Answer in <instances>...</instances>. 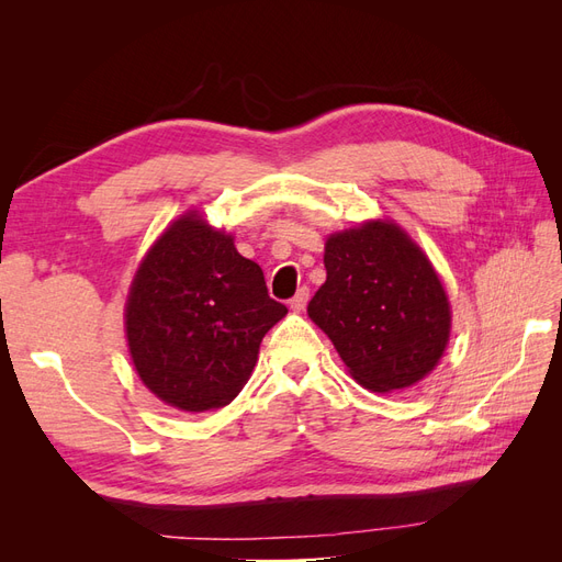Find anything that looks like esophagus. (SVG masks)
Returning <instances> with one entry per match:
<instances>
[{
  "mask_svg": "<svg viewBox=\"0 0 562 562\" xmlns=\"http://www.w3.org/2000/svg\"><path fill=\"white\" fill-rule=\"evenodd\" d=\"M307 300H310V288L302 285L300 291L295 293V297L291 300V310H293V312H302L304 307H307Z\"/></svg>",
  "mask_w": 562,
  "mask_h": 562,
  "instance_id": "1",
  "label": "esophagus"
}]
</instances>
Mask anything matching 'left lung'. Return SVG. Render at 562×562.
Returning <instances> with one entry per match:
<instances>
[{
	"label": "left lung",
	"mask_w": 562,
	"mask_h": 562,
	"mask_svg": "<svg viewBox=\"0 0 562 562\" xmlns=\"http://www.w3.org/2000/svg\"><path fill=\"white\" fill-rule=\"evenodd\" d=\"M326 283L307 314L370 391L424 380L450 339V302L434 265L396 223L370 220L326 241Z\"/></svg>",
	"instance_id": "left-lung-1"
}]
</instances>
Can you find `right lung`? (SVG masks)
<instances>
[{"label":"right lung","instance_id":"right-lung-1","mask_svg":"<svg viewBox=\"0 0 562 562\" xmlns=\"http://www.w3.org/2000/svg\"><path fill=\"white\" fill-rule=\"evenodd\" d=\"M288 314L265 274L196 211L184 213L145 255L126 300L135 370L159 401L206 413L236 398L267 330Z\"/></svg>","mask_w":562,"mask_h":562}]
</instances>
